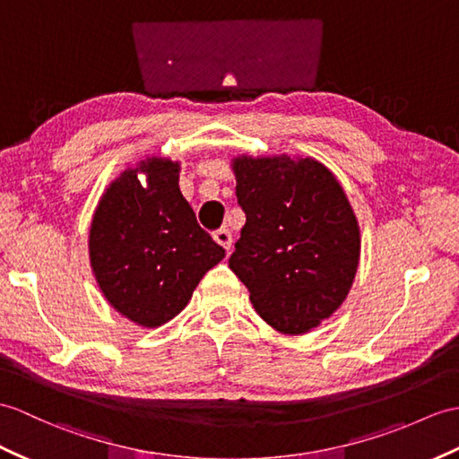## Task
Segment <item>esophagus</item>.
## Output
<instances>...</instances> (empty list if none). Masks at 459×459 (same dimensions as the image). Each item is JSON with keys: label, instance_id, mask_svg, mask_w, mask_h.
<instances>
[{"label": "esophagus", "instance_id": "obj_1", "mask_svg": "<svg viewBox=\"0 0 459 459\" xmlns=\"http://www.w3.org/2000/svg\"><path fill=\"white\" fill-rule=\"evenodd\" d=\"M212 238H215V242L221 244V247L225 248V250H230V244H232V234H230V230L219 229V230H215V234H212Z\"/></svg>", "mask_w": 459, "mask_h": 459}]
</instances>
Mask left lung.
Listing matches in <instances>:
<instances>
[{"label":"left lung","instance_id":"obj_1","mask_svg":"<svg viewBox=\"0 0 459 459\" xmlns=\"http://www.w3.org/2000/svg\"><path fill=\"white\" fill-rule=\"evenodd\" d=\"M247 222L229 258L265 323L303 334L342 305L359 260V229L342 187L313 158L234 160Z\"/></svg>","mask_w":459,"mask_h":459}]
</instances>
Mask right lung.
Listing matches in <instances>:
<instances>
[{"mask_svg": "<svg viewBox=\"0 0 459 459\" xmlns=\"http://www.w3.org/2000/svg\"><path fill=\"white\" fill-rule=\"evenodd\" d=\"M149 174L147 187L135 174ZM179 164L148 158L117 178L90 230V260L101 291L133 323L154 328L174 318L225 248L199 227L179 191Z\"/></svg>", "mask_w": 459, "mask_h": 459, "instance_id": "right-lung-1", "label": "right lung"}]
</instances>
